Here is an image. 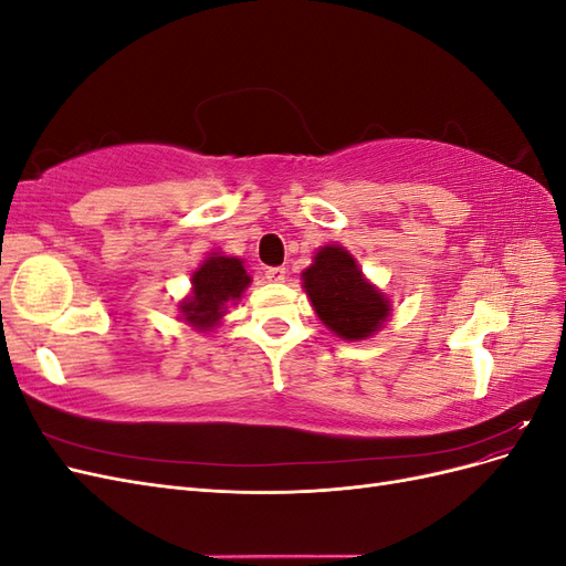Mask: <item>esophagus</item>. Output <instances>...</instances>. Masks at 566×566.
Returning <instances> with one entry per match:
<instances>
[{"label": "esophagus", "mask_w": 566, "mask_h": 566, "mask_svg": "<svg viewBox=\"0 0 566 566\" xmlns=\"http://www.w3.org/2000/svg\"><path fill=\"white\" fill-rule=\"evenodd\" d=\"M264 276H266V281H271V283H283V281H285V269H283V266H269V269L264 271Z\"/></svg>", "instance_id": "esophagus-1"}]
</instances>
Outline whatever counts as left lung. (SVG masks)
<instances>
[{
    "label": "left lung",
    "instance_id": "left-lung-1",
    "mask_svg": "<svg viewBox=\"0 0 566 566\" xmlns=\"http://www.w3.org/2000/svg\"><path fill=\"white\" fill-rule=\"evenodd\" d=\"M302 281L316 316L342 339L370 337L391 312L389 300L364 279L354 256L339 245L321 248Z\"/></svg>",
    "mask_w": 566,
    "mask_h": 566
}]
</instances>
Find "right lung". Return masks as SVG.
Here are the masks:
<instances>
[{
    "mask_svg": "<svg viewBox=\"0 0 566 566\" xmlns=\"http://www.w3.org/2000/svg\"><path fill=\"white\" fill-rule=\"evenodd\" d=\"M250 276L238 256L212 252L191 276V295L181 304L179 312L186 323L198 331H212L227 314V304L241 300L243 290L250 285Z\"/></svg>",
    "mask_w": 566,
    "mask_h": 566,
    "instance_id": "1",
    "label": "right lung"
}]
</instances>
